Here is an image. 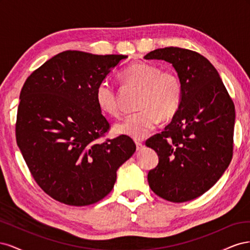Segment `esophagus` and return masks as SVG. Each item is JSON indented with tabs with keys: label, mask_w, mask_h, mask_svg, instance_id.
Listing matches in <instances>:
<instances>
[{
	"label": "esophagus",
	"mask_w": 250,
	"mask_h": 250,
	"mask_svg": "<svg viewBox=\"0 0 250 250\" xmlns=\"http://www.w3.org/2000/svg\"><path fill=\"white\" fill-rule=\"evenodd\" d=\"M135 145H137V150L140 151L143 148V144L140 141H135Z\"/></svg>",
	"instance_id": "esophagus-1"
}]
</instances>
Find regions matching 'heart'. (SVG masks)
Here are the masks:
<instances>
[{
	"label": "heart",
	"instance_id": "obj_1",
	"mask_svg": "<svg viewBox=\"0 0 250 250\" xmlns=\"http://www.w3.org/2000/svg\"><path fill=\"white\" fill-rule=\"evenodd\" d=\"M126 84L141 87L139 111L129 113L113 126V131L134 140H142L152 132L163 119L175 115L183 98V84L175 73L161 71L147 62L131 64L120 74ZM96 103L104 113L117 116L119 105L115 88L107 81H102L95 90Z\"/></svg>",
	"mask_w": 250,
	"mask_h": 250
}]
</instances>
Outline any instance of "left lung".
Masks as SVG:
<instances>
[{"mask_svg":"<svg viewBox=\"0 0 250 250\" xmlns=\"http://www.w3.org/2000/svg\"><path fill=\"white\" fill-rule=\"evenodd\" d=\"M145 59L173 65L183 84L179 108L165 130L146 146L158 155L149 187L171 202H186L208 191L232 157L234 105L217 70L199 53L176 47L151 51Z\"/></svg>","mask_w":250,"mask_h":250,"instance_id":"left-lung-1","label":"left lung"}]
</instances>
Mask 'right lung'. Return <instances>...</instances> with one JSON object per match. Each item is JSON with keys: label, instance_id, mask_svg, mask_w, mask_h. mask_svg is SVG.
<instances>
[{"label": "right lung", "instance_id": "1", "mask_svg": "<svg viewBox=\"0 0 250 250\" xmlns=\"http://www.w3.org/2000/svg\"><path fill=\"white\" fill-rule=\"evenodd\" d=\"M126 58L64 51L22 86L17 143L34 180L53 199L74 207L100 201L134 153L129 137L100 142L109 123L95 98L97 85Z\"/></svg>", "mask_w": 250, "mask_h": 250}]
</instances>
